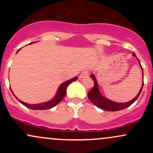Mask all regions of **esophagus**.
Returning a JSON list of instances; mask_svg holds the SVG:
<instances>
[{"instance_id":"34e87169","label":"esophagus","mask_w":153,"mask_h":153,"mask_svg":"<svg viewBox=\"0 0 153 153\" xmlns=\"http://www.w3.org/2000/svg\"><path fill=\"white\" fill-rule=\"evenodd\" d=\"M88 75H89V72H88V71H87V70H85V71H82V73H80V76H79V78H80V79L84 78H85V77L88 76Z\"/></svg>"}]
</instances>
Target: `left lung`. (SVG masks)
Masks as SVG:
<instances>
[{"label":"left lung","mask_w":153,"mask_h":153,"mask_svg":"<svg viewBox=\"0 0 153 153\" xmlns=\"http://www.w3.org/2000/svg\"><path fill=\"white\" fill-rule=\"evenodd\" d=\"M132 56L137 57L136 54H135L134 52L132 53ZM137 59L139 65H140V67H141L142 71H143V68H142L140 60H139L137 58ZM90 76L91 78L93 79V80H94V86L93 87V88L88 92V97L89 100L94 103L95 106H96L98 108H101V109L107 111H117L124 109V108H127V107L131 106V105L138 99L139 96H140V94H141L142 90H143V85H144V82H143V84H142L141 88H140V91H139L138 94L137 95V96H135V98H134L132 100H131V101H128V102H125V103H118V102H115V101H111V100L107 99V98L103 96L102 94H101V92H100L99 91V85H98L97 80H96L95 75L94 74H91Z\"/></svg>","instance_id":"obj_1"}]
</instances>
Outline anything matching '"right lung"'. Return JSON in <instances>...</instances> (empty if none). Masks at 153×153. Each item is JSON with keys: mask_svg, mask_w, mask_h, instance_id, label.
Returning a JSON list of instances; mask_svg holds the SVG:
<instances>
[{"mask_svg": "<svg viewBox=\"0 0 153 153\" xmlns=\"http://www.w3.org/2000/svg\"><path fill=\"white\" fill-rule=\"evenodd\" d=\"M31 44H33V42ZM19 50L17 51V52H19ZM76 80H78V77L77 76L74 77V78H72V79H70V80H67V81H65V82H62V83L59 86L57 92H56L55 96H54L53 99H51L50 101H47V102L37 103V104H30V103H26L25 102H24V101H21V100H19L18 98L15 96L14 94L13 93V91H12L11 89H10V91H11L12 94H13V96H15L16 99L18 100L19 101H20V103H22L24 106L27 107V108H31V109H33V110L50 109V108L55 106L57 104H58V103L60 102L61 101H62V100L63 99V98L65 97V94H66L67 88H68V85H69L72 82L75 81Z\"/></svg>", "mask_w": 153, "mask_h": 153, "instance_id": "right-lung-1", "label": "right lung"}]
</instances>
